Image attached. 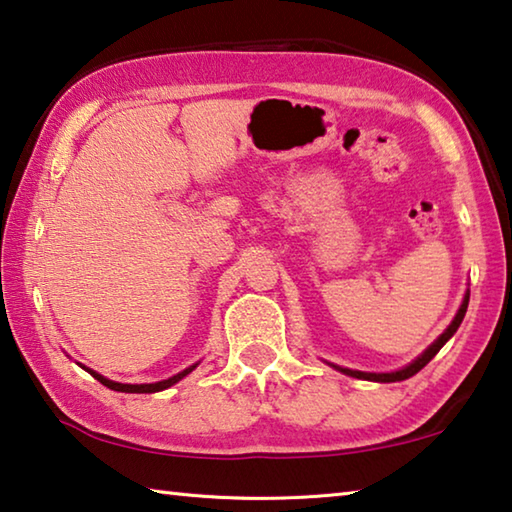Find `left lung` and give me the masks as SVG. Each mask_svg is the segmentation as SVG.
Segmentation results:
<instances>
[{
  "label": "left lung",
  "instance_id": "8db88e82",
  "mask_svg": "<svg viewBox=\"0 0 512 512\" xmlns=\"http://www.w3.org/2000/svg\"><path fill=\"white\" fill-rule=\"evenodd\" d=\"M467 302H470V291H465V298H463V302H461V307H458L454 320L447 325L445 332L440 334L438 339L433 341V343L429 345V348L420 354V357H415V359L409 363V366H404V368H400V370H393V372H363V370H350V368H343V366H334V363H329V366L336 368L339 372H343V375H348V377H357V379H366V381H379V384H391V381H404V379H409V377L415 375V372H420L424 366H427V363L440 352V348H443V345L456 334V329L461 327L463 318H465Z\"/></svg>",
  "mask_w": 512,
  "mask_h": 512
}]
</instances>
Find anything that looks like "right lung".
<instances>
[{
	"instance_id": "right-lung-1",
	"label": "right lung",
	"mask_w": 512,
	"mask_h": 512,
	"mask_svg": "<svg viewBox=\"0 0 512 512\" xmlns=\"http://www.w3.org/2000/svg\"><path fill=\"white\" fill-rule=\"evenodd\" d=\"M79 366H81V363H79ZM196 366H198V363H194V366L185 368L183 372H178V375H173V377H169V379L155 381V384H121V381H112V379H108V377L99 375L97 370L85 368V366H81V368H83L85 372H90V375H92L94 379H97V381H101L103 386H108L110 391H119V393H160V391H164V388H171L173 384H178V381L183 379V377H187L189 372H192Z\"/></svg>"
}]
</instances>
